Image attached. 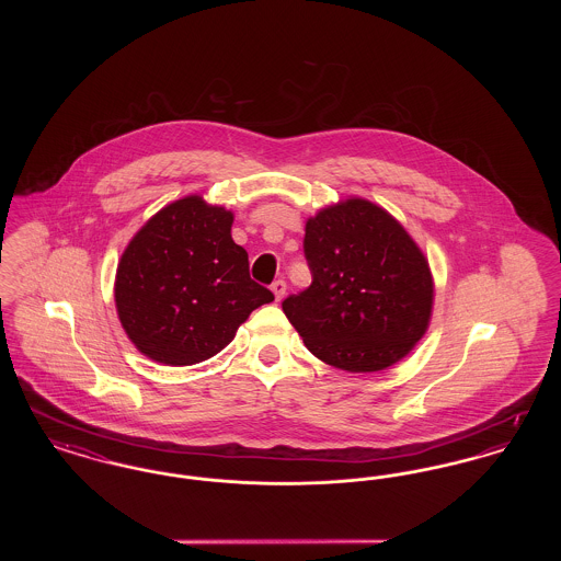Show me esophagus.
Returning a JSON list of instances; mask_svg holds the SVG:
<instances>
[{"label":"esophagus","instance_id":"1","mask_svg":"<svg viewBox=\"0 0 561 561\" xmlns=\"http://www.w3.org/2000/svg\"><path fill=\"white\" fill-rule=\"evenodd\" d=\"M271 293L275 294V300H282L284 294H286V282L284 279H277L271 284Z\"/></svg>","mask_w":561,"mask_h":561}]
</instances>
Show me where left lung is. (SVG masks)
<instances>
[{
	"instance_id": "8db88e82",
	"label": "left lung",
	"mask_w": 561,
	"mask_h": 561,
	"mask_svg": "<svg viewBox=\"0 0 561 561\" xmlns=\"http://www.w3.org/2000/svg\"><path fill=\"white\" fill-rule=\"evenodd\" d=\"M313 282L282 302L305 347L347 373H380L427 332L435 284L425 252L393 214L364 197L305 222Z\"/></svg>"
}]
</instances>
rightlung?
Returning a JSON list of instances; mask_svg holds the SVG:
<instances>
[{
	"mask_svg": "<svg viewBox=\"0 0 561 561\" xmlns=\"http://www.w3.org/2000/svg\"><path fill=\"white\" fill-rule=\"evenodd\" d=\"M233 213L187 195L153 214L126 245L115 309L134 347L163 366H193L227 347L273 294L250 279L231 238Z\"/></svg>",
	"mask_w": 561,
	"mask_h": 561,
	"instance_id": "add662e5",
	"label": "right lung"
}]
</instances>
